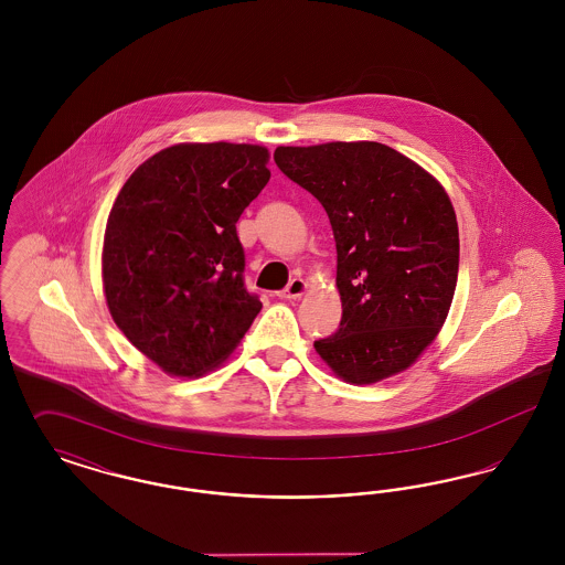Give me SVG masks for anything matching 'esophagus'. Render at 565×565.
I'll list each match as a JSON object with an SVG mask.
<instances>
[{"mask_svg": "<svg viewBox=\"0 0 565 565\" xmlns=\"http://www.w3.org/2000/svg\"><path fill=\"white\" fill-rule=\"evenodd\" d=\"M305 292H307V281L300 279V277H295V279L286 286V290L279 296H281V298H300Z\"/></svg>", "mask_w": 565, "mask_h": 565, "instance_id": "obj_1", "label": "esophagus"}]
</instances>
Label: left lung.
<instances>
[{
  "mask_svg": "<svg viewBox=\"0 0 565 565\" xmlns=\"http://www.w3.org/2000/svg\"><path fill=\"white\" fill-rule=\"evenodd\" d=\"M273 159L322 203L337 242L343 316L313 348L355 385L403 373L436 339L456 292L459 233L447 192L379 141L279 146Z\"/></svg>",
  "mask_w": 565,
  "mask_h": 565,
  "instance_id": "obj_1",
  "label": "left lung"
}]
</instances>
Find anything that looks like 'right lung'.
<instances>
[{
	"mask_svg": "<svg viewBox=\"0 0 565 565\" xmlns=\"http://www.w3.org/2000/svg\"><path fill=\"white\" fill-rule=\"evenodd\" d=\"M269 150L178 143L141 162L104 237V290L116 326L164 373L199 376L242 343L263 309L243 284V210L267 186Z\"/></svg>",
	"mask_w": 565,
	"mask_h": 565,
	"instance_id": "right-lung-1",
	"label": "right lung"
}]
</instances>
